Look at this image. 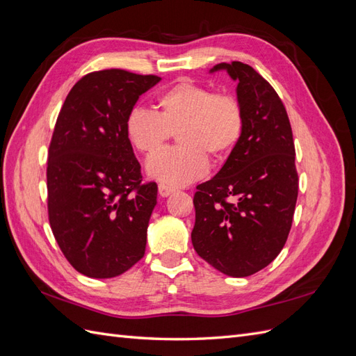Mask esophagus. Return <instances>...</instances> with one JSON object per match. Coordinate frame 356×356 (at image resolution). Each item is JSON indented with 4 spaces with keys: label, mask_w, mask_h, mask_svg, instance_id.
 <instances>
[{
    "label": "esophagus",
    "mask_w": 356,
    "mask_h": 356,
    "mask_svg": "<svg viewBox=\"0 0 356 356\" xmlns=\"http://www.w3.org/2000/svg\"><path fill=\"white\" fill-rule=\"evenodd\" d=\"M174 191H175L174 187L166 186V184H159V195H160L161 197H166V196L170 195V193H174Z\"/></svg>",
    "instance_id": "esophagus-1"
}]
</instances>
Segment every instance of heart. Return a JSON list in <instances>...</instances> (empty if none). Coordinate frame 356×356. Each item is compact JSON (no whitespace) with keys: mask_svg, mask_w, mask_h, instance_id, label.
<instances>
[{"mask_svg":"<svg viewBox=\"0 0 356 356\" xmlns=\"http://www.w3.org/2000/svg\"><path fill=\"white\" fill-rule=\"evenodd\" d=\"M157 114L134 106L124 120L126 136L139 153H157L172 132L179 145L165 149L147 163L148 175L169 186H184L204 177L209 159L227 160L242 141L245 113L239 99L215 93L207 86L179 80L161 92Z\"/></svg>","mask_w":356,"mask_h":356,"instance_id":"b5f03b06","label":"heart"}]
</instances>
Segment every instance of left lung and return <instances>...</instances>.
<instances>
[{"label":"left lung","mask_w":356,"mask_h":356,"mask_svg":"<svg viewBox=\"0 0 356 356\" xmlns=\"http://www.w3.org/2000/svg\"><path fill=\"white\" fill-rule=\"evenodd\" d=\"M213 70H227L238 81L245 132L218 174L196 187L191 242L221 273L245 277L270 264L288 239L298 195L296 148L270 83L242 62Z\"/></svg>","instance_id":"obj_1"}]
</instances>
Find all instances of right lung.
<instances>
[{"label": "right lung", "instance_id": "right-lung-1", "mask_svg": "<svg viewBox=\"0 0 356 356\" xmlns=\"http://www.w3.org/2000/svg\"><path fill=\"white\" fill-rule=\"evenodd\" d=\"M159 81L153 74L93 71L59 111L47 156V213L62 254L81 275L114 277L145 254L157 184H143L124 120Z\"/></svg>", "mask_w": 356, "mask_h": 356}]
</instances>
